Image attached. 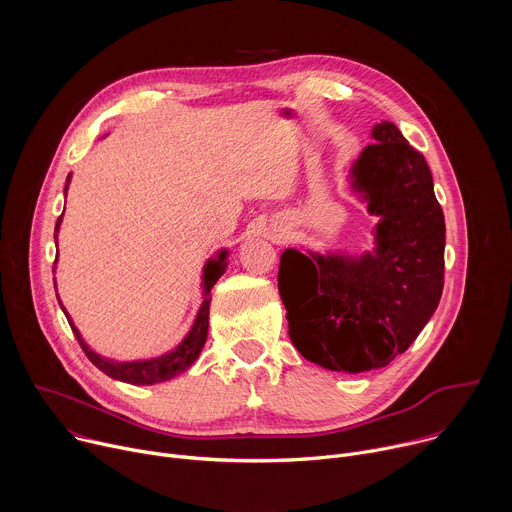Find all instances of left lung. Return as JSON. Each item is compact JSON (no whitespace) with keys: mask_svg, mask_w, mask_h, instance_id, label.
Here are the masks:
<instances>
[{"mask_svg":"<svg viewBox=\"0 0 512 512\" xmlns=\"http://www.w3.org/2000/svg\"><path fill=\"white\" fill-rule=\"evenodd\" d=\"M373 139L350 170L352 188L379 216L373 253L287 249L277 275L291 342L328 371L387 367L444 289L446 223L429 166L391 121L377 123Z\"/></svg>","mask_w":512,"mask_h":512,"instance_id":"left-lung-1","label":"left lung"}]
</instances>
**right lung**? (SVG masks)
I'll list each match as a JSON object with an SVG mask.
<instances>
[{"label": "right lung", "instance_id": "right-lung-1", "mask_svg": "<svg viewBox=\"0 0 512 512\" xmlns=\"http://www.w3.org/2000/svg\"><path fill=\"white\" fill-rule=\"evenodd\" d=\"M70 180V176H68ZM66 180V182H68ZM68 188V184H66ZM64 188V190H66ZM60 221L62 216H58L56 221V233L60 229ZM225 267H227V251L223 249L221 253L216 255V259H210L206 265H204V273H202V287H204V302L198 310V316L190 328V332L186 334V338L172 350V352H166L158 358H150V360H133V362H119V360H111V358H105L101 354H97L95 350H91L85 340L81 338L77 326L72 324V320L68 318L64 306L60 304L64 316L68 318V324L72 328V332H75L81 348L85 350L87 358L95 364V367L99 371H103L105 375H109L111 379H117V381H123V383H131V385H154V383H162V381H170L174 377H178L180 373H184L188 367H192L194 360L198 358L204 342H206V336H208V310H210V289L212 285L216 283V279L221 277L225 273ZM58 298V296H56Z\"/></svg>", "mask_w": 512, "mask_h": 512}]
</instances>
